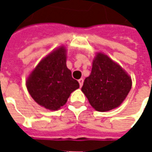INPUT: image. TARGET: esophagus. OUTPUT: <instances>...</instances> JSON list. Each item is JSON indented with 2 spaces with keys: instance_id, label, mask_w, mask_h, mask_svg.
Masks as SVG:
<instances>
[{
  "instance_id": "obj_1",
  "label": "esophagus",
  "mask_w": 152,
  "mask_h": 152,
  "mask_svg": "<svg viewBox=\"0 0 152 152\" xmlns=\"http://www.w3.org/2000/svg\"><path fill=\"white\" fill-rule=\"evenodd\" d=\"M78 82H79V84H80V86L81 87V86H83V82H84V80L81 78V79H80L79 80H78Z\"/></svg>"
}]
</instances>
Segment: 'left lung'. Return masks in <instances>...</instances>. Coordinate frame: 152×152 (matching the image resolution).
<instances>
[{
	"mask_svg": "<svg viewBox=\"0 0 152 152\" xmlns=\"http://www.w3.org/2000/svg\"><path fill=\"white\" fill-rule=\"evenodd\" d=\"M131 87L132 80L126 72L107 55L98 53L81 90L96 111L107 112L121 105Z\"/></svg>",
	"mask_w": 152,
	"mask_h": 152,
	"instance_id": "obj_1",
	"label": "left lung"
}]
</instances>
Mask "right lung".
<instances>
[{
    "label": "right lung",
    "instance_id": "add662e5",
    "mask_svg": "<svg viewBox=\"0 0 152 152\" xmlns=\"http://www.w3.org/2000/svg\"><path fill=\"white\" fill-rule=\"evenodd\" d=\"M66 50L59 47L44 58L27 79L30 95L45 108L57 111L80 87L66 67Z\"/></svg>",
    "mask_w": 152,
    "mask_h": 152
}]
</instances>
